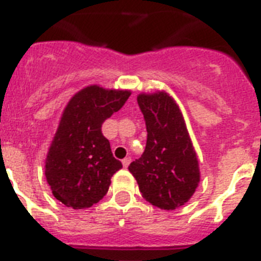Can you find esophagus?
Wrapping results in <instances>:
<instances>
[{"instance_id":"obj_1","label":"esophagus","mask_w":261,"mask_h":261,"mask_svg":"<svg viewBox=\"0 0 261 261\" xmlns=\"http://www.w3.org/2000/svg\"><path fill=\"white\" fill-rule=\"evenodd\" d=\"M130 163H131L130 157H126V159L122 160V164H123V166H125V168H127V166L130 165Z\"/></svg>"}]
</instances>
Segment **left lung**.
Returning <instances> with one entry per match:
<instances>
[{
    "label": "left lung",
    "mask_w": 261,
    "mask_h": 261,
    "mask_svg": "<svg viewBox=\"0 0 261 261\" xmlns=\"http://www.w3.org/2000/svg\"><path fill=\"white\" fill-rule=\"evenodd\" d=\"M138 105L144 116L147 144L128 170L148 203L161 210H177L189 201L200 180L198 157L185 119L165 92L140 93Z\"/></svg>",
    "instance_id": "obj_1"
}]
</instances>
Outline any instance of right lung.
Here are the masks:
<instances>
[{
  "mask_svg": "<svg viewBox=\"0 0 261 261\" xmlns=\"http://www.w3.org/2000/svg\"><path fill=\"white\" fill-rule=\"evenodd\" d=\"M130 95L90 86L72 96L63 110L45 160V177L55 198L66 206L84 210L101 200L110 178L122 168L101 126Z\"/></svg>",
  "mask_w": 261,
  "mask_h": 261,
  "instance_id": "right-lung-1",
  "label": "right lung"
}]
</instances>
